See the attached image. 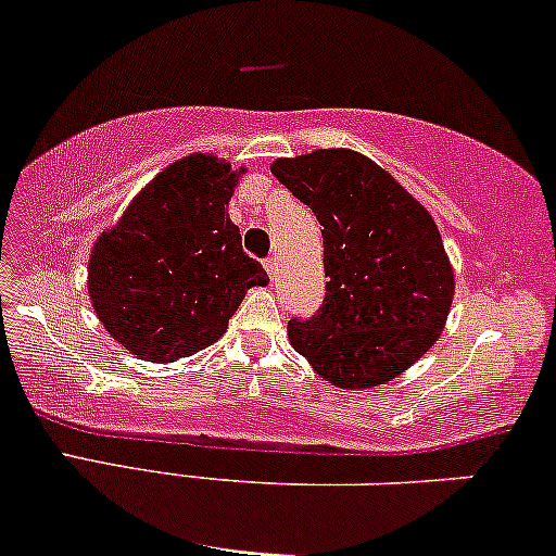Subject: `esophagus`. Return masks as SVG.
<instances>
[{
    "label": "esophagus",
    "mask_w": 556,
    "mask_h": 556,
    "mask_svg": "<svg viewBox=\"0 0 556 556\" xmlns=\"http://www.w3.org/2000/svg\"><path fill=\"white\" fill-rule=\"evenodd\" d=\"M265 270H268L270 278H276V270H278V261H276V257H268V261H265Z\"/></svg>",
    "instance_id": "obj_1"
}]
</instances>
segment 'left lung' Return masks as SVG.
<instances>
[{
  "mask_svg": "<svg viewBox=\"0 0 556 556\" xmlns=\"http://www.w3.org/2000/svg\"><path fill=\"white\" fill-rule=\"evenodd\" d=\"M273 176L312 208L324 237L327 295L288 340L344 391L399 378L442 334L454 268L427 206L350 148L278 157Z\"/></svg>",
  "mask_w": 556,
  "mask_h": 556,
  "instance_id": "left-lung-1",
  "label": "left lung"
}]
</instances>
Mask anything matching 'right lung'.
Here are the masks:
<instances>
[{
  "mask_svg": "<svg viewBox=\"0 0 556 556\" xmlns=\"http://www.w3.org/2000/svg\"><path fill=\"white\" fill-rule=\"evenodd\" d=\"M248 168L212 153L170 163L93 242L86 288L127 352L176 363L219 340L263 265L242 252L229 199Z\"/></svg>",
  "mask_w": 556,
  "mask_h": 556,
  "instance_id": "right-lung-1",
  "label": "right lung"
}]
</instances>
